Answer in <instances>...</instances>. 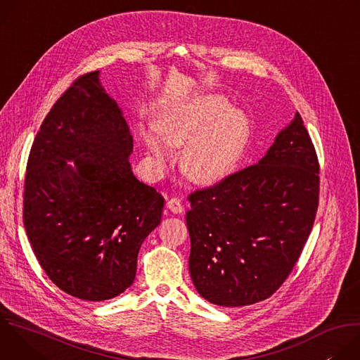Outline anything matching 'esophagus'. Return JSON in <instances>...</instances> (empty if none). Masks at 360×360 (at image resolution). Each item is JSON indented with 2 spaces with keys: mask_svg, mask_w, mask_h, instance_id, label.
<instances>
[{
  "mask_svg": "<svg viewBox=\"0 0 360 360\" xmlns=\"http://www.w3.org/2000/svg\"><path fill=\"white\" fill-rule=\"evenodd\" d=\"M167 208L174 214H182L184 212V205L179 198H171L167 202Z\"/></svg>",
  "mask_w": 360,
  "mask_h": 360,
  "instance_id": "34e87169",
  "label": "esophagus"
}]
</instances>
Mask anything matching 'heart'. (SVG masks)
Instances as JSON below:
<instances>
[{
    "label": "heart",
    "mask_w": 360,
    "mask_h": 360,
    "mask_svg": "<svg viewBox=\"0 0 360 360\" xmlns=\"http://www.w3.org/2000/svg\"><path fill=\"white\" fill-rule=\"evenodd\" d=\"M157 132L168 146H185L181 168L188 178L198 184H215L239 161L249 122L245 112L229 107L224 96L202 95L164 114ZM145 142L155 162L165 165L169 160L167 146L155 135H146Z\"/></svg>",
    "instance_id": "obj_1"
}]
</instances>
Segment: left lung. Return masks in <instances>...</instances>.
Here are the masks:
<instances>
[{"label": "left lung", "mask_w": 360, "mask_h": 360, "mask_svg": "<svg viewBox=\"0 0 360 360\" xmlns=\"http://www.w3.org/2000/svg\"><path fill=\"white\" fill-rule=\"evenodd\" d=\"M188 199L198 293L226 307L274 295L299 259L319 202V162L299 112L258 164Z\"/></svg>", "instance_id": "8db88e82"}]
</instances>
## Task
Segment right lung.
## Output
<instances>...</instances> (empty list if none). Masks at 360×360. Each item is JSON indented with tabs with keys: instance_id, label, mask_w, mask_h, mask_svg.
Returning <instances> with one entry per match:
<instances>
[{
	"instance_id": "add662e5",
	"label": "right lung",
	"mask_w": 360,
	"mask_h": 360,
	"mask_svg": "<svg viewBox=\"0 0 360 360\" xmlns=\"http://www.w3.org/2000/svg\"><path fill=\"white\" fill-rule=\"evenodd\" d=\"M132 146L99 71L72 82L31 146L25 232L48 278L78 299L107 300L128 289L139 248L161 222L164 198L132 174Z\"/></svg>"
}]
</instances>
